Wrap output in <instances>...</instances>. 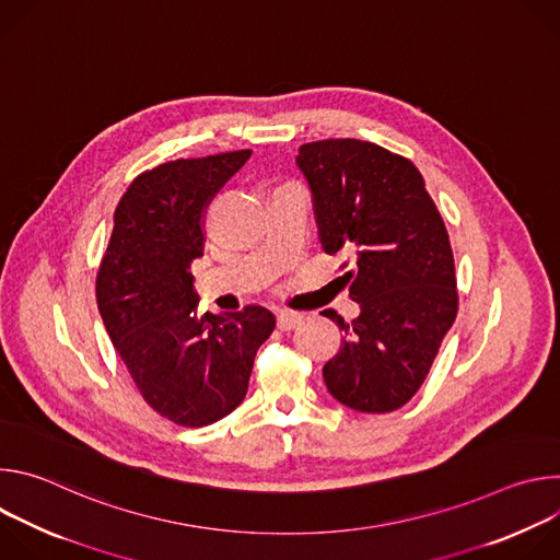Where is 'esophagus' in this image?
Wrapping results in <instances>:
<instances>
[{"label":"esophagus","mask_w":560,"mask_h":560,"mask_svg":"<svg viewBox=\"0 0 560 560\" xmlns=\"http://www.w3.org/2000/svg\"><path fill=\"white\" fill-rule=\"evenodd\" d=\"M301 322H303V314H299V312L281 310V312L277 314V328H279V330H283V332L294 330Z\"/></svg>","instance_id":"obj_1"}]
</instances>
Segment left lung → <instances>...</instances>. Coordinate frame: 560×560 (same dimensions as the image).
Listing matches in <instances>:
<instances>
[{
  "mask_svg": "<svg viewBox=\"0 0 560 560\" xmlns=\"http://www.w3.org/2000/svg\"><path fill=\"white\" fill-rule=\"evenodd\" d=\"M296 166L312 190L324 250L352 259L346 277L361 305L350 324L324 312L343 330L324 365L326 385L352 410H398L423 385L458 310L441 212L410 159L370 141L303 143Z\"/></svg>",
  "mask_w": 560,
  "mask_h": 560,
  "instance_id": "8db88e82",
  "label": "left lung"
}]
</instances>
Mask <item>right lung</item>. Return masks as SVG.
<instances>
[{"mask_svg":"<svg viewBox=\"0 0 560 560\" xmlns=\"http://www.w3.org/2000/svg\"><path fill=\"white\" fill-rule=\"evenodd\" d=\"M253 150L177 159L141 173L115 210L97 272L106 332L143 401L184 428H203L244 401L255 354L275 330L261 305L197 310L190 266L203 255V212Z\"/></svg>","mask_w":560,"mask_h":560,"instance_id":"obj_1","label":"right lung"}]
</instances>
